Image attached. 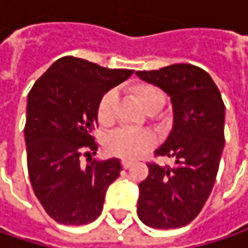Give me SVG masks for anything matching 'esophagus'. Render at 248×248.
I'll use <instances>...</instances> for the list:
<instances>
[{"label": "esophagus", "instance_id": "esophagus-1", "mask_svg": "<svg viewBox=\"0 0 248 248\" xmlns=\"http://www.w3.org/2000/svg\"><path fill=\"white\" fill-rule=\"evenodd\" d=\"M130 165H132V161H127V159H124V161H122V167H124V170H127Z\"/></svg>", "mask_w": 248, "mask_h": 248}]
</instances>
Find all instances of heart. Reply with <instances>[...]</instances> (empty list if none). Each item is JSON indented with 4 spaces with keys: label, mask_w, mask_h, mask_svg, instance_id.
<instances>
[{
    "label": "heart",
    "mask_w": 248,
    "mask_h": 248,
    "mask_svg": "<svg viewBox=\"0 0 248 248\" xmlns=\"http://www.w3.org/2000/svg\"><path fill=\"white\" fill-rule=\"evenodd\" d=\"M127 93L140 105L146 113H156L165 103L164 92L155 84L146 81H135L127 86ZM118 96L113 90L106 92L97 103V121L102 126H110L116 118ZM155 143V138L149 130L143 129H118L105 140V148L110 155L119 158H139L146 154Z\"/></svg>",
    "instance_id": "1"
}]
</instances>
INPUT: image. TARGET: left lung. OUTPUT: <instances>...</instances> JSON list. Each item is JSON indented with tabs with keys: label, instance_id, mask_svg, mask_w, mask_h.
Returning <instances> with one entry per match:
<instances>
[{
	"label": "left lung",
	"instance_id": "left-lung-1",
	"mask_svg": "<svg viewBox=\"0 0 248 248\" xmlns=\"http://www.w3.org/2000/svg\"><path fill=\"white\" fill-rule=\"evenodd\" d=\"M136 76L171 97L173 113L172 130L155 151L172 158L173 167L148 164L138 217L152 228H179L200 214L214 186L225 142V106L211 76L197 66L172 64Z\"/></svg>",
	"mask_w": 248,
	"mask_h": 248
}]
</instances>
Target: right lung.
Instances as JSON below:
<instances>
[{
    "label": "right lung",
    "instance_id": "1",
    "mask_svg": "<svg viewBox=\"0 0 248 248\" xmlns=\"http://www.w3.org/2000/svg\"><path fill=\"white\" fill-rule=\"evenodd\" d=\"M133 73L106 69L73 56L54 62L28 93L24 127L31 186L46 213L57 223L94 221L108 186L121 175L116 158H80L97 151L92 136L100 97Z\"/></svg>",
    "mask_w": 248,
    "mask_h": 248
}]
</instances>
